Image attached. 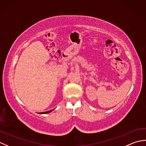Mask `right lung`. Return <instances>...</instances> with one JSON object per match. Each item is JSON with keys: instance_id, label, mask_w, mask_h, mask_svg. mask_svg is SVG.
I'll return each mask as SVG.
<instances>
[{"instance_id": "1", "label": "right lung", "mask_w": 146, "mask_h": 146, "mask_svg": "<svg viewBox=\"0 0 146 146\" xmlns=\"http://www.w3.org/2000/svg\"><path fill=\"white\" fill-rule=\"evenodd\" d=\"M54 109H52V110H49V111H44V112H41V113H39L40 114H44V113H50L51 111H52V110H53Z\"/></svg>"}]
</instances>
